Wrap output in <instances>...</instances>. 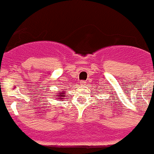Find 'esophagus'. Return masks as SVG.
Returning a JSON list of instances; mask_svg holds the SVG:
<instances>
[{"label": "esophagus", "mask_w": 154, "mask_h": 154, "mask_svg": "<svg viewBox=\"0 0 154 154\" xmlns=\"http://www.w3.org/2000/svg\"><path fill=\"white\" fill-rule=\"evenodd\" d=\"M80 84H81V86H85L86 85V81H81V82H80Z\"/></svg>", "instance_id": "obj_1"}]
</instances>
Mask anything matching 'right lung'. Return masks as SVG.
<instances>
[{"label": "right lung", "instance_id": "add662e5", "mask_svg": "<svg viewBox=\"0 0 154 154\" xmlns=\"http://www.w3.org/2000/svg\"><path fill=\"white\" fill-rule=\"evenodd\" d=\"M64 94H65L64 92H60V93H58V96H57V97H58V99H64V98H63V97H65Z\"/></svg>", "mask_w": 154, "mask_h": 154}]
</instances>
